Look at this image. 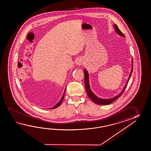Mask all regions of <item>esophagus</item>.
Instances as JSON below:
<instances>
[{"instance_id":"1","label":"esophagus","mask_w":151,"mask_h":151,"mask_svg":"<svg viewBox=\"0 0 151 151\" xmlns=\"http://www.w3.org/2000/svg\"><path fill=\"white\" fill-rule=\"evenodd\" d=\"M83 59L81 58H79V59H77V60L76 61V64L78 65V66L81 65L83 63Z\"/></svg>"}]
</instances>
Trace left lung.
I'll return each mask as SVG.
<instances>
[{
    "label": "left lung",
    "instance_id": "obj_1",
    "mask_svg": "<svg viewBox=\"0 0 151 151\" xmlns=\"http://www.w3.org/2000/svg\"><path fill=\"white\" fill-rule=\"evenodd\" d=\"M113 26L114 27L115 31L117 33V34H118L120 36H122V37H125V35L122 33V32L120 31V29L118 28V26L116 25V24H114ZM133 59H132V65L131 73L129 74L128 79L127 80V82H126L125 85V86H124L123 90H122V92L120 93V94H119L118 96H114V97H113L112 98H111V99H101V98H98L96 94H94L93 92L91 90V88H90V83H89V74H88V72L87 71L86 69H84L83 70V73H84V77H85V88H86L87 95H88V96H89L90 99L92 100V101L94 102V103L96 104H98V105H109V104H110L113 103L114 101H115L116 99H117L119 97L121 96L122 95L123 92H124V91L125 90L126 86H127V85L128 84L129 80L131 76L132 72L133 71Z\"/></svg>",
    "mask_w": 151,
    "mask_h": 151
}]
</instances>
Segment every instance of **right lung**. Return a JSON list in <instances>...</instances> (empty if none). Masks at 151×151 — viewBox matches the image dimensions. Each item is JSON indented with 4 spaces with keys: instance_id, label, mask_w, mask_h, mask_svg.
I'll return each instance as SVG.
<instances>
[{
    "instance_id": "obj_1",
    "label": "right lung",
    "mask_w": 151,
    "mask_h": 151,
    "mask_svg": "<svg viewBox=\"0 0 151 151\" xmlns=\"http://www.w3.org/2000/svg\"><path fill=\"white\" fill-rule=\"evenodd\" d=\"M65 90H66V88H65V90L64 92V94H63V95L62 96V97H61V99L59 100V101L58 102L55 106H53V107H52V108H50V109H55V108H57V107H58L59 106H60V105H61V103H62V101H63V100L64 99V95H65Z\"/></svg>"
}]
</instances>
